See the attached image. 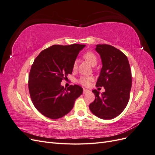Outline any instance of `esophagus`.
I'll return each instance as SVG.
<instances>
[{
    "label": "esophagus",
    "mask_w": 155,
    "mask_h": 155,
    "mask_svg": "<svg viewBox=\"0 0 155 155\" xmlns=\"http://www.w3.org/2000/svg\"><path fill=\"white\" fill-rule=\"evenodd\" d=\"M88 92V90H87V89L83 88V93H84V94H86V93Z\"/></svg>",
    "instance_id": "esophagus-1"
}]
</instances>
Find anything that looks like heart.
Masks as SVG:
<instances>
[{"label":"heart","instance_id":"b5f03b06","mask_svg":"<svg viewBox=\"0 0 155 155\" xmlns=\"http://www.w3.org/2000/svg\"><path fill=\"white\" fill-rule=\"evenodd\" d=\"M83 58L87 61H88L92 66H94L97 64V58L96 55L92 51H88L83 54ZM78 67L77 61H75L72 65L73 70H76ZM93 78L92 76H81L78 79V82L84 87L90 86L91 83L93 81Z\"/></svg>","mask_w":155,"mask_h":155}]
</instances>
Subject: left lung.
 Returning <instances> with one entry per match:
<instances>
[{
	"instance_id": "left-lung-1",
	"label": "left lung",
	"mask_w": 155,
	"mask_h": 155,
	"mask_svg": "<svg viewBox=\"0 0 155 155\" xmlns=\"http://www.w3.org/2000/svg\"><path fill=\"white\" fill-rule=\"evenodd\" d=\"M103 67L96 86L104 87L101 94L93 90L95 100L89 105L92 113L100 118L110 120L124 111L129 100L132 76L127 56L109 45H97Z\"/></svg>"
}]
</instances>
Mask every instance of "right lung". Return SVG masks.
Segmentation results:
<instances>
[{
	"instance_id": "obj_1",
	"label": "right lung",
	"mask_w": 155,
	"mask_h": 155,
	"mask_svg": "<svg viewBox=\"0 0 155 155\" xmlns=\"http://www.w3.org/2000/svg\"><path fill=\"white\" fill-rule=\"evenodd\" d=\"M85 45H55L43 50L35 59L28 78L31 100L37 110L47 118L58 119L72 109L83 93L78 85L67 89L63 79L72 73V65Z\"/></svg>"
}]
</instances>
